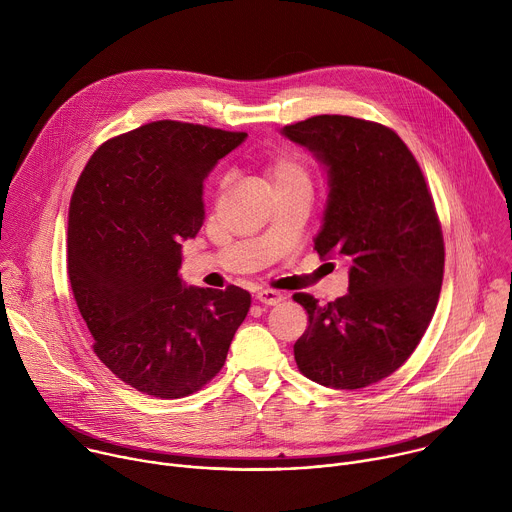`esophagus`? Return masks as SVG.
Masks as SVG:
<instances>
[{
    "label": "esophagus",
    "instance_id": "obj_1",
    "mask_svg": "<svg viewBox=\"0 0 512 512\" xmlns=\"http://www.w3.org/2000/svg\"><path fill=\"white\" fill-rule=\"evenodd\" d=\"M255 298H257V302H261L265 306H277L283 300V294L275 289H259Z\"/></svg>",
    "mask_w": 512,
    "mask_h": 512
}]
</instances>
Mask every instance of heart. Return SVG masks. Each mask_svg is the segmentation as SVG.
I'll return each mask as SVG.
<instances>
[{
  "label": "heart",
  "instance_id": "obj_1",
  "mask_svg": "<svg viewBox=\"0 0 512 512\" xmlns=\"http://www.w3.org/2000/svg\"><path fill=\"white\" fill-rule=\"evenodd\" d=\"M265 176L269 178L273 192L312 188V172L306 160L294 152H279L273 158H269V162L265 164Z\"/></svg>",
  "mask_w": 512,
  "mask_h": 512
}]
</instances>
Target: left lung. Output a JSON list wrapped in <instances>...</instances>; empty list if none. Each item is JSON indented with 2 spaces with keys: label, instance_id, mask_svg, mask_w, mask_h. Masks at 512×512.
Wrapping results in <instances>:
<instances>
[{
  "label": "left lung",
  "instance_id": "1",
  "mask_svg": "<svg viewBox=\"0 0 512 512\" xmlns=\"http://www.w3.org/2000/svg\"><path fill=\"white\" fill-rule=\"evenodd\" d=\"M281 133L328 172L320 257L350 261L348 294L320 306L294 294L308 328L294 344L298 369L318 385L362 389L393 375L423 338L444 279V235L423 172L389 127L316 115Z\"/></svg>",
  "mask_w": 512,
  "mask_h": 512
}]
</instances>
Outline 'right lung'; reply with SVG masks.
I'll use <instances>...</instances> for the list:
<instances>
[{"label":"right lung","instance_id":"obj_1","mask_svg":"<svg viewBox=\"0 0 512 512\" xmlns=\"http://www.w3.org/2000/svg\"><path fill=\"white\" fill-rule=\"evenodd\" d=\"M245 137L182 121L141 125L105 141L72 192V294L95 354L145 395L180 399L202 389L251 308L237 285L186 287L178 275L182 241L204 221V180Z\"/></svg>","mask_w":512,"mask_h":512}]
</instances>
